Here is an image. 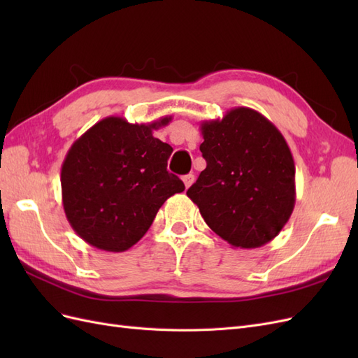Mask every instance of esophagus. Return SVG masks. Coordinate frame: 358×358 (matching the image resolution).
Masks as SVG:
<instances>
[{"instance_id":"1","label":"esophagus","mask_w":358,"mask_h":358,"mask_svg":"<svg viewBox=\"0 0 358 358\" xmlns=\"http://www.w3.org/2000/svg\"><path fill=\"white\" fill-rule=\"evenodd\" d=\"M182 180H183V183H185V188H189L194 183V180H196V178H194V175H191V173H189V175L183 176Z\"/></svg>"}]
</instances>
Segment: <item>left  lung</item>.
<instances>
[{"label":"left lung","mask_w":358,"mask_h":358,"mask_svg":"<svg viewBox=\"0 0 358 358\" xmlns=\"http://www.w3.org/2000/svg\"><path fill=\"white\" fill-rule=\"evenodd\" d=\"M206 169L187 196L233 248L273 241L296 203V167L279 129L259 112L234 107L201 122Z\"/></svg>","instance_id":"left-lung-1"}]
</instances>
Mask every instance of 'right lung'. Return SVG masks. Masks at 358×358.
I'll list each match as a JSON object with an SVG mask.
<instances>
[{
	"label": "right lung",
	"instance_id": "1",
	"mask_svg": "<svg viewBox=\"0 0 358 358\" xmlns=\"http://www.w3.org/2000/svg\"><path fill=\"white\" fill-rule=\"evenodd\" d=\"M171 116L129 124L109 116L69 149L61 167L62 206L73 230L91 246L124 252L152 225L164 201L185 189L167 171L173 148L152 136Z\"/></svg>",
	"mask_w": 358,
	"mask_h": 358
}]
</instances>
